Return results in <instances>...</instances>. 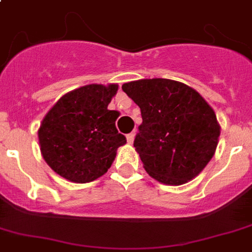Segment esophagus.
Wrapping results in <instances>:
<instances>
[{
    "instance_id": "1",
    "label": "esophagus",
    "mask_w": 252,
    "mask_h": 252,
    "mask_svg": "<svg viewBox=\"0 0 252 252\" xmlns=\"http://www.w3.org/2000/svg\"><path fill=\"white\" fill-rule=\"evenodd\" d=\"M135 138V132H130V134L126 135V139H127L128 144H132V141H134Z\"/></svg>"
}]
</instances>
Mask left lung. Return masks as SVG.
<instances>
[{
	"instance_id": "1",
	"label": "left lung",
	"mask_w": 252,
	"mask_h": 252,
	"mask_svg": "<svg viewBox=\"0 0 252 252\" xmlns=\"http://www.w3.org/2000/svg\"><path fill=\"white\" fill-rule=\"evenodd\" d=\"M138 104L143 122L134 147L157 182L182 186L213 158L220 136L215 112L194 89L167 78L122 85Z\"/></svg>"
}]
</instances>
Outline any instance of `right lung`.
I'll return each mask as SVG.
<instances>
[{"mask_svg": "<svg viewBox=\"0 0 252 252\" xmlns=\"http://www.w3.org/2000/svg\"><path fill=\"white\" fill-rule=\"evenodd\" d=\"M118 85H86L56 101L38 130L43 159L56 174L73 183H90L111 167L117 148L126 143L118 134V113L108 104Z\"/></svg>", "mask_w": 252, "mask_h": 252, "instance_id": "right-lung-1", "label": "right lung"}]
</instances>
